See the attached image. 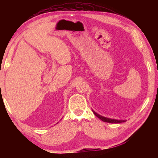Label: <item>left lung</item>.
<instances>
[{
    "instance_id": "1",
    "label": "left lung",
    "mask_w": 158,
    "mask_h": 158,
    "mask_svg": "<svg viewBox=\"0 0 158 158\" xmlns=\"http://www.w3.org/2000/svg\"><path fill=\"white\" fill-rule=\"evenodd\" d=\"M94 114L96 116L98 117L99 119H101L102 121L105 122H107V123H122V122H126V120H117V119H110V118H107V117H105L103 116H101L98 115V113H96V112L93 111Z\"/></svg>"
}]
</instances>
